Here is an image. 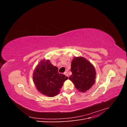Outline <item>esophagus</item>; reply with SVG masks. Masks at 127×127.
<instances>
[{"label":"esophagus","mask_w":127,"mask_h":127,"mask_svg":"<svg viewBox=\"0 0 127 127\" xmlns=\"http://www.w3.org/2000/svg\"><path fill=\"white\" fill-rule=\"evenodd\" d=\"M64 74L66 75V76H67V77H68V72H67V71H66V72H64Z\"/></svg>","instance_id":"34e87169"}]
</instances>
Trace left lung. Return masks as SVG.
<instances>
[{
    "label": "left lung",
    "mask_w": 127,
    "mask_h": 127,
    "mask_svg": "<svg viewBox=\"0 0 127 127\" xmlns=\"http://www.w3.org/2000/svg\"><path fill=\"white\" fill-rule=\"evenodd\" d=\"M72 75L69 77L76 89L85 92L94 85L96 71L90 62L83 57H75L71 64Z\"/></svg>",
    "instance_id": "1"
}]
</instances>
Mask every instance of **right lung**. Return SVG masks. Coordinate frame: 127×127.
I'll return each mask as SVG.
<instances>
[{
  "label": "right lung",
  "instance_id": "obj_1",
  "mask_svg": "<svg viewBox=\"0 0 127 127\" xmlns=\"http://www.w3.org/2000/svg\"><path fill=\"white\" fill-rule=\"evenodd\" d=\"M67 76L58 72L49 60H41L37 65L33 75V82L39 92L49 97H53L60 93Z\"/></svg>",
  "mask_w": 127,
  "mask_h": 127
}]
</instances>
